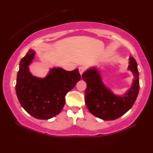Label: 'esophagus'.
Masks as SVG:
<instances>
[{"mask_svg":"<svg viewBox=\"0 0 153 153\" xmlns=\"http://www.w3.org/2000/svg\"><path fill=\"white\" fill-rule=\"evenodd\" d=\"M79 73H80V74L82 75L83 72H84V68H83V67H79Z\"/></svg>","mask_w":153,"mask_h":153,"instance_id":"obj_1","label":"esophagus"}]
</instances>
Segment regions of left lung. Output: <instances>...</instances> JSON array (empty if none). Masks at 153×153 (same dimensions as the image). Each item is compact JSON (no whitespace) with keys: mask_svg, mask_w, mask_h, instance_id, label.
<instances>
[{"mask_svg":"<svg viewBox=\"0 0 153 153\" xmlns=\"http://www.w3.org/2000/svg\"><path fill=\"white\" fill-rule=\"evenodd\" d=\"M128 70L134 79L130 88L123 95H117L104 84L100 71L95 67L83 73L82 79L87 84L85 102L88 109L94 116L104 120L120 118L131 108L139 91V71L133 57H129Z\"/></svg>","mask_w":153,"mask_h":153,"instance_id":"1","label":"left lung"}]
</instances>
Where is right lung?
Listing matches in <instances>:
<instances>
[{
  "instance_id": "right-lung-1",
  "label": "right lung",
  "mask_w": 153,
  "mask_h": 153,
  "mask_svg": "<svg viewBox=\"0 0 153 153\" xmlns=\"http://www.w3.org/2000/svg\"><path fill=\"white\" fill-rule=\"evenodd\" d=\"M35 51L30 49L21 60L17 73L16 93L21 105L35 118L48 120L61 111L65 95L81 79L78 69L66 71L61 68L50 69L45 78L31 74L29 65Z\"/></svg>"
}]
</instances>
